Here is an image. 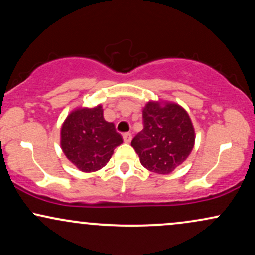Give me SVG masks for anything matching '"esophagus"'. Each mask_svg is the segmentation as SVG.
Masks as SVG:
<instances>
[{"label": "esophagus", "instance_id": "1", "mask_svg": "<svg viewBox=\"0 0 255 255\" xmlns=\"http://www.w3.org/2000/svg\"><path fill=\"white\" fill-rule=\"evenodd\" d=\"M122 137H124V141H125V142H130V140H131V134H130V133H125L124 135H122Z\"/></svg>", "mask_w": 255, "mask_h": 255}]
</instances>
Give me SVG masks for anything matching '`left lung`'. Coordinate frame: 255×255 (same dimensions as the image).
Masks as SVG:
<instances>
[{
  "label": "left lung",
  "instance_id": "left-lung-1",
  "mask_svg": "<svg viewBox=\"0 0 255 255\" xmlns=\"http://www.w3.org/2000/svg\"><path fill=\"white\" fill-rule=\"evenodd\" d=\"M144 129L131 146L147 170L170 174L191 154L195 133L189 115L176 103L148 102L142 110Z\"/></svg>",
  "mask_w": 255,
  "mask_h": 255
}]
</instances>
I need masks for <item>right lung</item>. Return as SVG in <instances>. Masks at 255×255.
Returning <instances> with one entry per match:
<instances>
[{
	"mask_svg": "<svg viewBox=\"0 0 255 255\" xmlns=\"http://www.w3.org/2000/svg\"><path fill=\"white\" fill-rule=\"evenodd\" d=\"M121 144L122 136L113 122L104 120L102 105L72 111L61 128L63 153L84 172L97 171L107 165Z\"/></svg>",
	"mask_w": 255,
	"mask_h": 255,
	"instance_id": "obj_1",
	"label": "right lung"
}]
</instances>
